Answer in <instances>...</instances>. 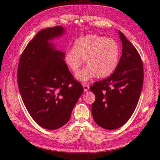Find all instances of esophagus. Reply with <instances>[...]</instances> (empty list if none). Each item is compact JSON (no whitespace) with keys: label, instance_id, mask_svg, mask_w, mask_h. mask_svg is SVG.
Wrapping results in <instances>:
<instances>
[{"label":"esophagus","instance_id":"obj_1","mask_svg":"<svg viewBox=\"0 0 160 160\" xmlns=\"http://www.w3.org/2000/svg\"><path fill=\"white\" fill-rule=\"evenodd\" d=\"M83 89H84V91H88V90L89 89V85L85 83H83Z\"/></svg>","mask_w":160,"mask_h":160}]
</instances>
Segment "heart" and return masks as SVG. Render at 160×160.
Wrapping results in <instances>:
<instances>
[{"label": "heart", "instance_id": "b5f03b06", "mask_svg": "<svg viewBox=\"0 0 160 160\" xmlns=\"http://www.w3.org/2000/svg\"><path fill=\"white\" fill-rule=\"evenodd\" d=\"M118 44L111 38L98 35L85 36L77 39L72 49L64 55L65 63L72 72H77L85 62L88 63L76 74V78L88 81L97 76L107 77L115 71L119 59Z\"/></svg>", "mask_w": 160, "mask_h": 160}]
</instances>
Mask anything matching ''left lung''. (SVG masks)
Returning a JSON list of instances; mask_svg holds the SVG:
<instances>
[{
	"label": "left lung",
	"mask_w": 160,
	"mask_h": 160,
	"mask_svg": "<svg viewBox=\"0 0 160 160\" xmlns=\"http://www.w3.org/2000/svg\"><path fill=\"white\" fill-rule=\"evenodd\" d=\"M122 54L114 72L107 79L95 82L90 90L95 96L91 105L96 123L106 129H116L132 117L143 83V62L138 51L122 32Z\"/></svg>",
	"instance_id": "left-lung-1"
}]
</instances>
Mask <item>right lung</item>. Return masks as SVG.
Instances as JSON below:
<instances>
[{
	"label": "right lung",
	"mask_w": 160,
	"mask_h": 160,
	"mask_svg": "<svg viewBox=\"0 0 160 160\" xmlns=\"http://www.w3.org/2000/svg\"><path fill=\"white\" fill-rule=\"evenodd\" d=\"M63 28L57 26L38 32L19 59L17 83L24 104L39 126L50 130L66 124L83 85L69 71L64 52L55 51L48 41L59 37Z\"/></svg>",
	"instance_id": "1"
}]
</instances>
